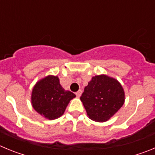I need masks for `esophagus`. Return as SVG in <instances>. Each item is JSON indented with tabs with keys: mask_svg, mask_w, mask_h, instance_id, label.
Returning a JSON list of instances; mask_svg holds the SVG:
<instances>
[{
	"mask_svg": "<svg viewBox=\"0 0 155 155\" xmlns=\"http://www.w3.org/2000/svg\"><path fill=\"white\" fill-rule=\"evenodd\" d=\"M81 93H82L81 90H78V91H77V92H76L77 97H78V98H79V97H80L81 95Z\"/></svg>",
	"mask_w": 155,
	"mask_h": 155,
	"instance_id": "34e87169",
	"label": "esophagus"
}]
</instances>
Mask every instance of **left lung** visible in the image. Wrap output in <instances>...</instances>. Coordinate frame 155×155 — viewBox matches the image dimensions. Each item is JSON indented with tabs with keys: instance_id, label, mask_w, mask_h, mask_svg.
<instances>
[{
	"instance_id": "1",
	"label": "left lung",
	"mask_w": 155,
	"mask_h": 155,
	"mask_svg": "<svg viewBox=\"0 0 155 155\" xmlns=\"http://www.w3.org/2000/svg\"><path fill=\"white\" fill-rule=\"evenodd\" d=\"M89 119L105 122L114 116L125 102V92L116 79L105 74L92 77L81 96Z\"/></svg>"
}]
</instances>
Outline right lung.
<instances>
[{"instance_id":"right-lung-1","label":"right lung","mask_w":155,"mask_h":155,"mask_svg":"<svg viewBox=\"0 0 155 155\" xmlns=\"http://www.w3.org/2000/svg\"><path fill=\"white\" fill-rule=\"evenodd\" d=\"M75 97L73 92L64 89L58 77L48 75L34 85L31 102L37 113L52 120L61 117L70 101Z\"/></svg>"}]
</instances>
